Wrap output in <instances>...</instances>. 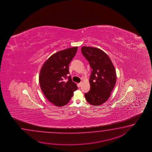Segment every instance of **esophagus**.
<instances>
[{
  "label": "esophagus",
  "mask_w": 152,
  "mask_h": 152,
  "mask_svg": "<svg viewBox=\"0 0 152 152\" xmlns=\"http://www.w3.org/2000/svg\"><path fill=\"white\" fill-rule=\"evenodd\" d=\"M82 84H83V83H82V82H81V83H80L79 84H78V86H79V87H81V85H82Z\"/></svg>",
  "instance_id": "34e87169"
}]
</instances>
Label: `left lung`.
Returning a JSON list of instances; mask_svg holds the SVG:
<instances>
[{
    "mask_svg": "<svg viewBox=\"0 0 152 152\" xmlns=\"http://www.w3.org/2000/svg\"><path fill=\"white\" fill-rule=\"evenodd\" d=\"M81 50L92 69L90 90L85 97L88 103L98 106L106 102L113 90L116 82L115 68L108 55L100 49L84 46Z\"/></svg>",
    "mask_w": 152,
    "mask_h": 152,
    "instance_id": "obj_1",
    "label": "left lung"
}]
</instances>
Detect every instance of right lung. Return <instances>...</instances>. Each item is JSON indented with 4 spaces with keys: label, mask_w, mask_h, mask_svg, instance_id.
Masks as SVG:
<instances>
[{
    "label": "right lung",
    "mask_w": 152,
    "mask_h": 152,
    "mask_svg": "<svg viewBox=\"0 0 152 152\" xmlns=\"http://www.w3.org/2000/svg\"><path fill=\"white\" fill-rule=\"evenodd\" d=\"M77 47L66 49L56 53L48 58L41 69L39 83L47 99L57 107L68 103L77 90V85L72 80L69 64L75 57ZM67 77L69 80H64Z\"/></svg>",
    "instance_id": "add662e5"
}]
</instances>
